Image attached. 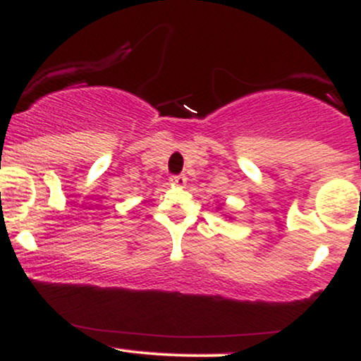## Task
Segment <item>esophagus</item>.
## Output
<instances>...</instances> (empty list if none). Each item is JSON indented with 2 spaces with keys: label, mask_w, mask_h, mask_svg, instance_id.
<instances>
[{
  "label": "esophagus",
  "mask_w": 361,
  "mask_h": 361,
  "mask_svg": "<svg viewBox=\"0 0 361 361\" xmlns=\"http://www.w3.org/2000/svg\"><path fill=\"white\" fill-rule=\"evenodd\" d=\"M169 181H171V185L183 186V185H186V176L185 175H175V176L169 178Z\"/></svg>",
  "instance_id": "34e87169"
}]
</instances>
